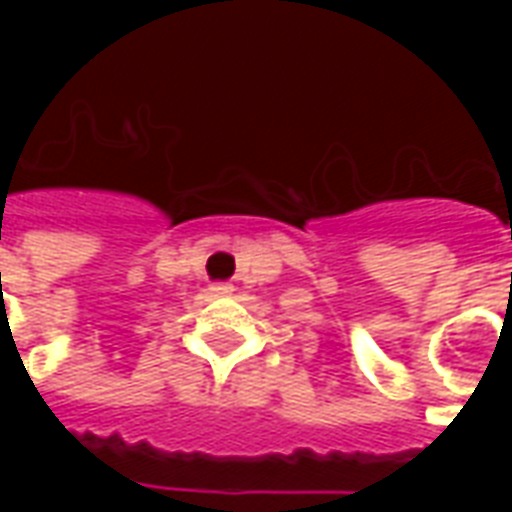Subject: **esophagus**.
<instances>
[{
	"label": "esophagus",
	"instance_id": "34e87169",
	"mask_svg": "<svg viewBox=\"0 0 512 512\" xmlns=\"http://www.w3.org/2000/svg\"><path fill=\"white\" fill-rule=\"evenodd\" d=\"M211 296H227V293H233V288L227 285V282H216V285H211Z\"/></svg>",
	"mask_w": 512,
	"mask_h": 512
}]
</instances>
